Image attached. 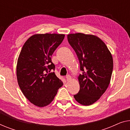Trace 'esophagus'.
<instances>
[{"instance_id": "34e87169", "label": "esophagus", "mask_w": 130, "mask_h": 130, "mask_svg": "<svg viewBox=\"0 0 130 130\" xmlns=\"http://www.w3.org/2000/svg\"><path fill=\"white\" fill-rule=\"evenodd\" d=\"M66 79H67V81H69V80H71L72 77L71 76V75H67V76H66Z\"/></svg>"}]
</instances>
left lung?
<instances>
[{
  "instance_id": "8db88e82",
  "label": "left lung",
  "mask_w": 130,
  "mask_h": 130,
  "mask_svg": "<svg viewBox=\"0 0 130 130\" xmlns=\"http://www.w3.org/2000/svg\"><path fill=\"white\" fill-rule=\"evenodd\" d=\"M67 38L82 71L78 77L80 90L73 96L82 105H91L109 85L113 69L112 55L104 42L95 36L76 33L68 34Z\"/></svg>"
}]
</instances>
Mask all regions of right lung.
<instances>
[{
  "instance_id": "obj_1",
  "label": "right lung",
  "mask_w": 130,
  "mask_h": 130,
  "mask_svg": "<svg viewBox=\"0 0 130 130\" xmlns=\"http://www.w3.org/2000/svg\"><path fill=\"white\" fill-rule=\"evenodd\" d=\"M65 35L35 34L25 42L17 64L21 90L31 103L40 107L51 103L63 83L54 72L51 56Z\"/></svg>"
}]
</instances>
